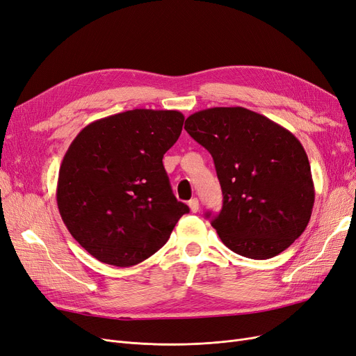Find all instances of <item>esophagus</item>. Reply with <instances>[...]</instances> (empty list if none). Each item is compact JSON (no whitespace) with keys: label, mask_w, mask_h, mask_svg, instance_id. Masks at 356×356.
I'll return each mask as SVG.
<instances>
[{"label":"esophagus","mask_w":356,"mask_h":356,"mask_svg":"<svg viewBox=\"0 0 356 356\" xmlns=\"http://www.w3.org/2000/svg\"><path fill=\"white\" fill-rule=\"evenodd\" d=\"M188 204H189V208H191L192 213H198V209H200V201L198 200L193 198Z\"/></svg>","instance_id":"1"}]
</instances>
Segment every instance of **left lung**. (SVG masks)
Segmentation results:
<instances>
[{
    "mask_svg": "<svg viewBox=\"0 0 356 356\" xmlns=\"http://www.w3.org/2000/svg\"><path fill=\"white\" fill-rule=\"evenodd\" d=\"M185 129L214 160L222 208L211 226L229 249L268 259L304 233L315 191L308 155L292 131L243 107L193 113Z\"/></svg>",
    "mask_w": 356,
    "mask_h": 356,
    "instance_id": "1",
    "label": "left lung"
}]
</instances>
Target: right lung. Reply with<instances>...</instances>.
<instances>
[{
    "label": "right lung",
    "instance_id": "1",
    "mask_svg": "<svg viewBox=\"0 0 356 356\" xmlns=\"http://www.w3.org/2000/svg\"><path fill=\"white\" fill-rule=\"evenodd\" d=\"M183 122L176 110H129L89 123L70 143L58 171V211L79 245L104 264L149 258L189 213L163 165Z\"/></svg>",
    "mask_w": 356,
    "mask_h": 356
}]
</instances>
